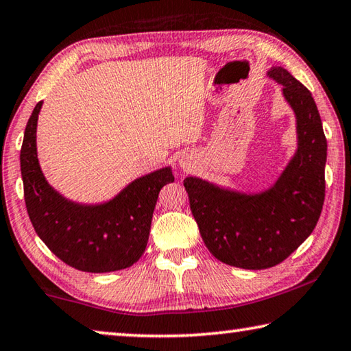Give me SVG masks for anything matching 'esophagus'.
<instances>
[{
	"instance_id": "34e87169",
	"label": "esophagus",
	"mask_w": 351,
	"mask_h": 351,
	"mask_svg": "<svg viewBox=\"0 0 351 351\" xmlns=\"http://www.w3.org/2000/svg\"><path fill=\"white\" fill-rule=\"evenodd\" d=\"M180 164H181V167H182V169H187V170H189L190 167H192V164H190L189 159H181Z\"/></svg>"
}]
</instances>
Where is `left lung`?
I'll list each match as a JSON object with an SVG mask.
<instances>
[{
  "instance_id": "obj_1",
  "label": "left lung",
  "mask_w": 351,
  "mask_h": 351,
  "mask_svg": "<svg viewBox=\"0 0 351 351\" xmlns=\"http://www.w3.org/2000/svg\"><path fill=\"white\" fill-rule=\"evenodd\" d=\"M268 75L283 86L297 119V152L266 192L246 195L189 176L190 210L213 257L243 269L288 258L316 228L325 199L326 139L311 93L287 69Z\"/></svg>"
}]
</instances>
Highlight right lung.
<instances>
[{
  "mask_svg": "<svg viewBox=\"0 0 351 351\" xmlns=\"http://www.w3.org/2000/svg\"><path fill=\"white\" fill-rule=\"evenodd\" d=\"M43 102L35 105L23 139L20 162L26 209L35 232L64 263L85 272L125 269L144 254L154 206L170 167L134 180L108 203L77 204L56 192L41 173L37 158V121Z\"/></svg>",
  "mask_w": 351,
  "mask_h": 351,
  "instance_id": "right-lung-1",
  "label": "right lung"
}]
</instances>
